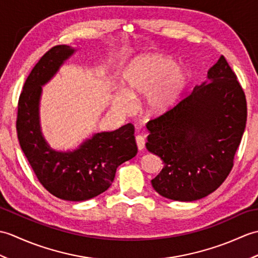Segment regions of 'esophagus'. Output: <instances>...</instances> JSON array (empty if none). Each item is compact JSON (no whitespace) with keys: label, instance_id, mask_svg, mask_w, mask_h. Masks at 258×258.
Returning <instances> with one entry per match:
<instances>
[{"label":"esophagus","instance_id":"1","mask_svg":"<svg viewBox=\"0 0 258 258\" xmlns=\"http://www.w3.org/2000/svg\"><path fill=\"white\" fill-rule=\"evenodd\" d=\"M136 144H138V149L139 151H143L145 149V138L142 135H138L135 138Z\"/></svg>","mask_w":258,"mask_h":258}]
</instances>
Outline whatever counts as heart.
I'll return each instance as SVG.
<instances>
[{
	"label": "heart",
	"mask_w": 258,
	"mask_h": 258,
	"mask_svg": "<svg viewBox=\"0 0 258 258\" xmlns=\"http://www.w3.org/2000/svg\"><path fill=\"white\" fill-rule=\"evenodd\" d=\"M174 59L160 54H144L133 58L123 70L120 82L123 90L113 96V106L127 112L132 100L145 95L144 106L150 114L168 111L179 97L188 81V72L175 65Z\"/></svg>",
	"instance_id": "b5f03b06"
}]
</instances>
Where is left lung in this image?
Instances as JSON below:
<instances>
[{
	"mask_svg": "<svg viewBox=\"0 0 258 258\" xmlns=\"http://www.w3.org/2000/svg\"><path fill=\"white\" fill-rule=\"evenodd\" d=\"M246 119L244 91L222 55L208 70L205 82L146 124V149L164 164L152 179L153 187L179 202L213 193L232 171Z\"/></svg>",
	"mask_w": 258,
	"mask_h": 258,
	"instance_id": "8db88e82",
	"label": "left lung"
}]
</instances>
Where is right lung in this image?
<instances>
[{
    "mask_svg": "<svg viewBox=\"0 0 258 258\" xmlns=\"http://www.w3.org/2000/svg\"><path fill=\"white\" fill-rule=\"evenodd\" d=\"M75 51L69 45L54 46L33 68L19 98L16 131L21 149L40 183L58 199L81 202L105 191L116 168L136 155L138 146L131 123L112 132L95 133L73 151H55L48 145L40 123L42 86Z\"/></svg>",
    "mask_w": 258,
    "mask_h": 258,
    "instance_id": "right-lung-1",
    "label": "right lung"
}]
</instances>
